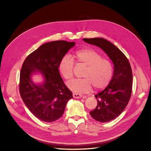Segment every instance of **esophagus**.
Returning <instances> with one entry per match:
<instances>
[{
	"instance_id": "34e87169",
	"label": "esophagus",
	"mask_w": 151,
	"mask_h": 151,
	"mask_svg": "<svg viewBox=\"0 0 151 151\" xmlns=\"http://www.w3.org/2000/svg\"><path fill=\"white\" fill-rule=\"evenodd\" d=\"M83 96L82 94H78V93H73V97H74L76 99L81 98Z\"/></svg>"
}]
</instances>
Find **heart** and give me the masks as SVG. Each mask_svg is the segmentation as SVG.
Segmentation results:
<instances>
[{"instance_id": "heart-1", "label": "heart", "mask_w": 151, "mask_h": 151, "mask_svg": "<svg viewBox=\"0 0 151 151\" xmlns=\"http://www.w3.org/2000/svg\"><path fill=\"white\" fill-rule=\"evenodd\" d=\"M74 58L77 63L86 66V68L83 75V79H75L67 83L68 88L73 92L87 93L90 92L93 86L99 89L109 84L113 76V66L108 59L102 58L98 52L90 48L76 50ZM74 68V61L67 55L59 62V71L67 80L72 79Z\"/></svg>"}]
</instances>
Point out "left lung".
I'll use <instances>...</instances> for the list:
<instances>
[{"label": "left lung", "instance_id": "left-lung-1", "mask_svg": "<svg viewBox=\"0 0 151 151\" xmlns=\"http://www.w3.org/2000/svg\"><path fill=\"white\" fill-rule=\"evenodd\" d=\"M85 42L101 48L114 64L113 77L108 86L96 94L98 104L90 115L100 122H108L118 117L124 110L132 92V71L126 56L108 40L100 38H84Z\"/></svg>", "mask_w": 151, "mask_h": 151}]
</instances>
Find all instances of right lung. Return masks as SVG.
I'll return each mask as SVG.
<instances>
[{"instance_id":"1","label":"right lung","mask_w":151,"mask_h":151,"mask_svg":"<svg viewBox=\"0 0 151 151\" xmlns=\"http://www.w3.org/2000/svg\"><path fill=\"white\" fill-rule=\"evenodd\" d=\"M74 45V42L64 40L45 43L22 63L19 86L21 97L29 110L42 121L53 122L59 119L68 101L73 98L60 75L58 65ZM37 71L45 77L41 85H36L30 79L31 74Z\"/></svg>"}]
</instances>
